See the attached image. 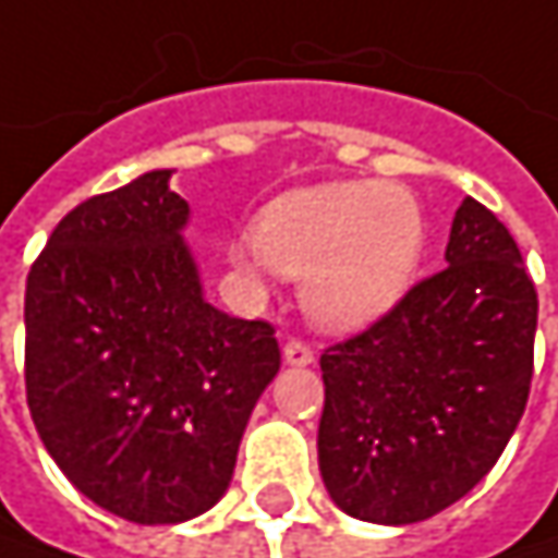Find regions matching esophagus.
I'll use <instances>...</instances> for the list:
<instances>
[{
    "instance_id": "esophagus-1",
    "label": "esophagus",
    "mask_w": 558,
    "mask_h": 558,
    "mask_svg": "<svg viewBox=\"0 0 558 558\" xmlns=\"http://www.w3.org/2000/svg\"><path fill=\"white\" fill-rule=\"evenodd\" d=\"M282 359H286V365H292V368H307V365L314 362V352H311V345L292 339V342L282 345Z\"/></svg>"
}]
</instances>
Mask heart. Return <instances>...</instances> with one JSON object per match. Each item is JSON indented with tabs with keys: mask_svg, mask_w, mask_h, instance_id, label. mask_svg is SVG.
Listing matches in <instances>:
<instances>
[{
	"mask_svg": "<svg viewBox=\"0 0 558 558\" xmlns=\"http://www.w3.org/2000/svg\"><path fill=\"white\" fill-rule=\"evenodd\" d=\"M428 247L418 199L380 180L295 190L272 199L257 221V244L231 259L304 279V307L327 330H359L384 317L416 282Z\"/></svg>",
	"mask_w": 558,
	"mask_h": 558,
	"instance_id": "obj_1",
	"label": "heart"
}]
</instances>
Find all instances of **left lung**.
Instances as JSON below:
<instances>
[{"mask_svg":"<svg viewBox=\"0 0 558 558\" xmlns=\"http://www.w3.org/2000/svg\"><path fill=\"white\" fill-rule=\"evenodd\" d=\"M445 263L320 355L317 463L333 505L359 521L400 527L445 511L524 416L537 292L514 238L466 196Z\"/></svg>","mask_w":558,"mask_h":558,"instance_id":"8db88e82","label":"left lung"}]
</instances>
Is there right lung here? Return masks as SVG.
Listing matches in <instances>:
<instances>
[{
	"label": "right lung",
	"mask_w": 558,
	"mask_h": 558,
	"mask_svg": "<svg viewBox=\"0 0 558 558\" xmlns=\"http://www.w3.org/2000/svg\"><path fill=\"white\" fill-rule=\"evenodd\" d=\"M168 168L75 206L31 266L24 384L65 480L133 524L209 511L279 372L263 320L206 301Z\"/></svg>",
	"instance_id": "1"
}]
</instances>
